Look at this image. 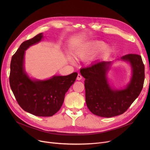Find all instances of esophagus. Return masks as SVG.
<instances>
[{
    "mask_svg": "<svg viewBox=\"0 0 150 150\" xmlns=\"http://www.w3.org/2000/svg\"><path fill=\"white\" fill-rule=\"evenodd\" d=\"M81 78H82L81 75L80 74H78V75H77V77H76V79H77L78 80H81Z\"/></svg>",
    "mask_w": 150,
    "mask_h": 150,
    "instance_id": "obj_1",
    "label": "esophagus"
}]
</instances>
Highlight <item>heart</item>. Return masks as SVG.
I'll use <instances>...</instances> for the list:
<instances>
[{"label": "heart", "instance_id": "obj_1", "mask_svg": "<svg viewBox=\"0 0 150 150\" xmlns=\"http://www.w3.org/2000/svg\"><path fill=\"white\" fill-rule=\"evenodd\" d=\"M105 47V44L102 41H96L92 43L88 47L84 49L81 53L80 56L81 57H84L87 56L89 54L95 53Z\"/></svg>", "mask_w": 150, "mask_h": 150}]
</instances>
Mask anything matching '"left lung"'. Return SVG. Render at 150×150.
Returning a JSON list of instances; mask_svg holds the SVG:
<instances>
[{
	"label": "left lung",
	"mask_w": 150,
	"mask_h": 150,
	"mask_svg": "<svg viewBox=\"0 0 150 150\" xmlns=\"http://www.w3.org/2000/svg\"><path fill=\"white\" fill-rule=\"evenodd\" d=\"M130 62L132 76L125 89L113 90L110 87L106 72L111 61H99L80 69L85 78L86 103L90 111L102 117L123 114L139 96L145 80V66L140 55L128 54L121 58Z\"/></svg>",
	"instance_id": "8db88e82"
}]
</instances>
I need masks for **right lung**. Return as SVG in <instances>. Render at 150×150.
Returning <instances> with one entry per match:
<instances>
[{
	"mask_svg": "<svg viewBox=\"0 0 150 150\" xmlns=\"http://www.w3.org/2000/svg\"><path fill=\"white\" fill-rule=\"evenodd\" d=\"M42 36V33H39L21 44L11 58L9 80L16 100L25 111L39 117H50L61 108L65 94L78 74L54 76L44 81L30 80L23 70L25 50L40 41Z\"/></svg>",
	"mask_w": 150,
	"mask_h": 150,
	"instance_id": "add662e5",
	"label": "right lung"
}]
</instances>
